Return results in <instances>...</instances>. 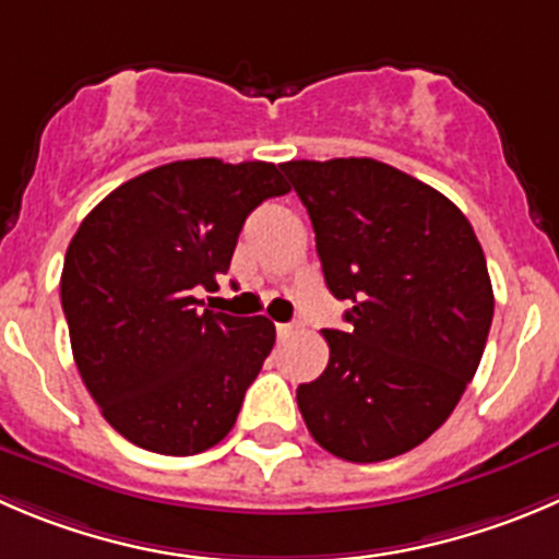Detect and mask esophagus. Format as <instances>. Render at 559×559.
<instances>
[{
    "label": "esophagus",
    "instance_id": "34e87169",
    "mask_svg": "<svg viewBox=\"0 0 559 559\" xmlns=\"http://www.w3.org/2000/svg\"><path fill=\"white\" fill-rule=\"evenodd\" d=\"M275 330H278L281 338H286V335L295 333V324H289V322H286V324H275Z\"/></svg>",
    "mask_w": 559,
    "mask_h": 559
}]
</instances>
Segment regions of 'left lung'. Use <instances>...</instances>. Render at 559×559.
<instances>
[{
  "instance_id": "left-lung-1",
  "label": "left lung",
  "mask_w": 559,
  "mask_h": 559,
  "mask_svg": "<svg viewBox=\"0 0 559 559\" xmlns=\"http://www.w3.org/2000/svg\"><path fill=\"white\" fill-rule=\"evenodd\" d=\"M306 204L324 284L349 330L297 388L313 440L355 464L429 440L478 371L495 317L484 248L462 210L373 158L281 164Z\"/></svg>"
}]
</instances>
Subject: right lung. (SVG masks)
Listing matches in <instances>:
<instances>
[{"mask_svg":"<svg viewBox=\"0 0 559 559\" xmlns=\"http://www.w3.org/2000/svg\"><path fill=\"white\" fill-rule=\"evenodd\" d=\"M289 186L264 160H175L108 193L64 253L62 311L86 390L111 429L164 456L231 431L275 344L267 317L215 313L242 224Z\"/></svg>","mask_w":559,"mask_h":559,"instance_id":"obj_1","label":"right lung"}]
</instances>
